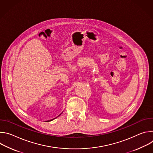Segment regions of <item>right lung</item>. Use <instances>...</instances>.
<instances>
[{"instance_id":"obj_1","label":"right lung","mask_w":153,"mask_h":153,"mask_svg":"<svg viewBox=\"0 0 153 153\" xmlns=\"http://www.w3.org/2000/svg\"><path fill=\"white\" fill-rule=\"evenodd\" d=\"M62 113H61V114H62ZM59 114V115L57 117H55V118H54V119H51V120H47V121H48V122H50V121H52V120H53L54 119H55L56 118H57V117H58L59 116H60V114Z\"/></svg>"}]
</instances>
